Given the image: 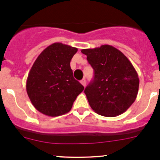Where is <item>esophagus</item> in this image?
Wrapping results in <instances>:
<instances>
[{
	"label": "esophagus",
	"mask_w": 160,
	"mask_h": 160,
	"mask_svg": "<svg viewBox=\"0 0 160 160\" xmlns=\"http://www.w3.org/2000/svg\"><path fill=\"white\" fill-rule=\"evenodd\" d=\"M80 83H81V84L83 85V87H86V80H85V79H83V80H81V81H80Z\"/></svg>",
	"instance_id": "1"
}]
</instances>
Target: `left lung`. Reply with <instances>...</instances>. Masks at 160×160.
I'll use <instances>...</instances> for the list:
<instances>
[{"label": "left lung", "mask_w": 160, "mask_h": 160, "mask_svg": "<svg viewBox=\"0 0 160 160\" xmlns=\"http://www.w3.org/2000/svg\"><path fill=\"white\" fill-rule=\"evenodd\" d=\"M94 70V77L85 88L88 102L98 114L115 117L126 111L136 99L138 73L128 58L118 49L103 45L82 49Z\"/></svg>", "instance_id": "left-lung-1"}]
</instances>
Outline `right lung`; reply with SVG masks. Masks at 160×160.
<instances>
[{
  "label": "right lung",
  "mask_w": 160,
  "mask_h": 160,
  "mask_svg": "<svg viewBox=\"0 0 160 160\" xmlns=\"http://www.w3.org/2000/svg\"><path fill=\"white\" fill-rule=\"evenodd\" d=\"M77 48L52 43L35 59L28 73L26 90L36 110L50 117L71 110L77 97L84 88L74 79L70 60Z\"/></svg>",
  "instance_id": "obj_1"
}]
</instances>
